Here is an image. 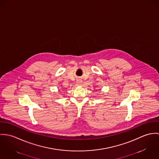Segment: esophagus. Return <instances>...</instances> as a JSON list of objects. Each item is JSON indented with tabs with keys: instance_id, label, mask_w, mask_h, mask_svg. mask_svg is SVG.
<instances>
[{
	"instance_id": "obj_1",
	"label": "esophagus",
	"mask_w": 159,
	"mask_h": 159,
	"mask_svg": "<svg viewBox=\"0 0 159 159\" xmlns=\"http://www.w3.org/2000/svg\"><path fill=\"white\" fill-rule=\"evenodd\" d=\"M82 84V81L81 80H77L76 82V85H80Z\"/></svg>"
}]
</instances>
